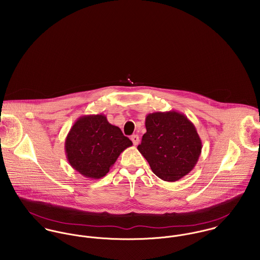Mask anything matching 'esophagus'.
Here are the masks:
<instances>
[{"label": "esophagus", "instance_id": "esophagus-1", "mask_svg": "<svg viewBox=\"0 0 260 260\" xmlns=\"http://www.w3.org/2000/svg\"><path fill=\"white\" fill-rule=\"evenodd\" d=\"M131 140H132L133 144L136 146V145H138V143H139V136H138V135H132V136H131Z\"/></svg>", "mask_w": 260, "mask_h": 260}]
</instances>
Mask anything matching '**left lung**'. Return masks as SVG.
I'll return each mask as SVG.
<instances>
[{"mask_svg":"<svg viewBox=\"0 0 260 260\" xmlns=\"http://www.w3.org/2000/svg\"><path fill=\"white\" fill-rule=\"evenodd\" d=\"M146 133L137 149L160 179L174 182L196 165L202 142L194 124L177 111L155 112L146 116Z\"/></svg>","mask_w":260,"mask_h":260,"instance_id":"8db88e82","label":"left lung"}]
</instances>
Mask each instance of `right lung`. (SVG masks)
<instances>
[{
	"label": "right lung",
	"mask_w": 260,
	"mask_h": 260,
	"mask_svg": "<svg viewBox=\"0 0 260 260\" xmlns=\"http://www.w3.org/2000/svg\"><path fill=\"white\" fill-rule=\"evenodd\" d=\"M130 146L132 141L102 114L80 117L65 140L68 162L76 171L91 179L104 177L119 155Z\"/></svg>",
	"instance_id": "add662e5"
}]
</instances>
